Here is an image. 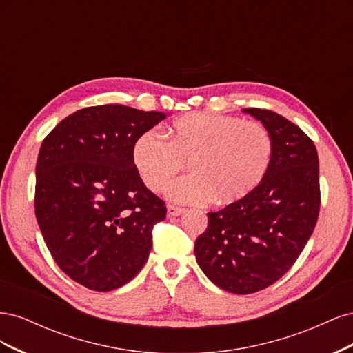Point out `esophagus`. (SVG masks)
<instances>
[{"label": "esophagus", "instance_id": "1", "mask_svg": "<svg viewBox=\"0 0 353 353\" xmlns=\"http://www.w3.org/2000/svg\"><path fill=\"white\" fill-rule=\"evenodd\" d=\"M183 213H184V209L172 206V205L168 206V216H179L183 215Z\"/></svg>", "mask_w": 353, "mask_h": 353}]
</instances>
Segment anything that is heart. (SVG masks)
<instances>
[{
	"instance_id": "obj_1",
	"label": "heart",
	"mask_w": 353,
	"mask_h": 353,
	"mask_svg": "<svg viewBox=\"0 0 353 353\" xmlns=\"http://www.w3.org/2000/svg\"><path fill=\"white\" fill-rule=\"evenodd\" d=\"M272 159L266 128L239 117L193 112L165 130V141L147 131L132 145V163L144 185L160 193L187 163L191 175L166 188L184 205H231L249 196L265 178Z\"/></svg>"
}]
</instances>
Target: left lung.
Listing matches in <instances>:
<instances>
[{"label": "left lung", "mask_w": 353, "mask_h": 353, "mask_svg": "<svg viewBox=\"0 0 353 353\" xmlns=\"http://www.w3.org/2000/svg\"><path fill=\"white\" fill-rule=\"evenodd\" d=\"M272 138V159L249 196L208 213L194 244L196 261L222 290L250 294L292 268L312 236L319 213V162L314 141L281 114L243 109Z\"/></svg>", "instance_id": "1"}]
</instances>
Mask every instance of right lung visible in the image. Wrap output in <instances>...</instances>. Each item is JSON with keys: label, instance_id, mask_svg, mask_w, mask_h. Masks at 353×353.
Returning <instances> with one entry per match:
<instances>
[{"label": "right lung", "instance_id": "right-lung-1", "mask_svg": "<svg viewBox=\"0 0 353 353\" xmlns=\"http://www.w3.org/2000/svg\"><path fill=\"white\" fill-rule=\"evenodd\" d=\"M166 117L122 104L81 109L42 141L35 215L59 268L95 292H110L141 271L165 201L138 176L132 145Z\"/></svg>", "mask_w": 353, "mask_h": 353}]
</instances>
